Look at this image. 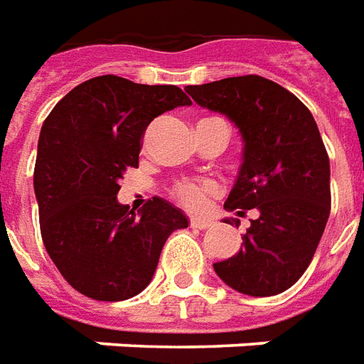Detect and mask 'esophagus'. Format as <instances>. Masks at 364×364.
<instances>
[{
    "mask_svg": "<svg viewBox=\"0 0 364 364\" xmlns=\"http://www.w3.org/2000/svg\"><path fill=\"white\" fill-rule=\"evenodd\" d=\"M190 225H192V228H198V229H208L211 225V219H208V218H192Z\"/></svg>",
    "mask_w": 364,
    "mask_h": 364,
    "instance_id": "esophagus-1",
    "label": "esophagus"
}]
</instances>
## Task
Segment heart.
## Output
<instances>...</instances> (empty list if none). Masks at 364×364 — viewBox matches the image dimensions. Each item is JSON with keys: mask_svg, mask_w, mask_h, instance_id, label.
Masks as SVG:
<instances>
[{"mask_svg": "<svg viewBox=\"0 0 364 364\" xmlns=\"http://www.w3.org/2000/svg\"><path fill=\"white\" fill-rule=\"evenodd\" d=\"M215 192H218V186L213 182H182L176 188V198L188 208L198 210L203 205L205 198Z\"/></svg>", "mask_w": 364, "mask_h": 364, "instance_id": "b5f03b06", "label": "heart"}]
</instances>
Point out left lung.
Returning <instances> with one entry per match:
<instances>
[{"label":"left lung","mask_w":364,"mask_h":364,"mask_svg":"<svg viewBox=\"0 0 364 364\" xmlns=\"http://www.w3.org/2000/svg\"><path fill=\"white\" fill-rule=\"evenodd\" d=\"M186 92L239 129L241 166L223 208L257 213L239 252L213 270L247 296L284 292L314 259L331 205L329 159L314 115L296 95L260 76L223 78ZM223 221L239 225V219Z\"/></svg>","instance_id":"obj_1"}]
</instances>
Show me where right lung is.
<instances>
[{"label":"right lung","mask_w":364,"mask_h":364,"mask_svg":"<svg viewBox=\"0 0 364 364\" xmlns=\"http://www.w3.org/2000/svg\"><path fill=\"white\" fill-rule=\"evenodd\" d=\"M190 104L176 86L107 74L76 86L48 113L33 178L41 235L80 294L121 301L143 292L170 233L188 228L186 213L159 196L135 213L117 194L125 170L139 166L149 123Z\"/></svg>","instance_id":"1"}]
</instances>
